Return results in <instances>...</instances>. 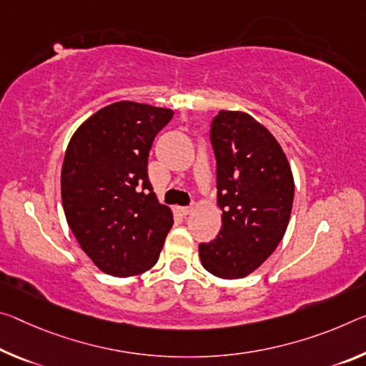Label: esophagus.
I'll return each mask as SVG.
<instances>
[{
	"label": "esophagus",
	"mask_w": 366,
	"mask_h": 366,
	"mask_svg": "<svg viewBox=\"0 0 366 366\" xmlns=\"http://www.w3.org/2000/svg\"><path fill=\"white\" fill-rule=\"evenodd\" d=\"M190 212H192V205H189V207H179V213H181L182 217H185V214H189Z\"/></svg>",
	"instance_id": "1"
}]
</instances>
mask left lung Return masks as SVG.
Here are the masks:
<instances>
[{"mask_svg": "<svg viewBox=\"0 0 366 366\" xmlns=\"http://www.w3.org/2000/svg\"><path fill=\"white\" fill-rule=\"evenodd\" d=\"M210 142L217 159L222 229L202 242V265L233 280L251 274L275 251L292 213L295 182L274 135L249 114L219 110Z\"/></svg>", "mask_w": 366, "mask_h": 366, "instance_id": "8db88e82", "label": "left lung"}]
</instances>
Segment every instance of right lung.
I'll return each instance as SVG.
<instances>
[{
	"instance_id": "add662e5",
	"label": "right lung",
	"mask_w": 366,
	"mask_h": 366,
	"mask_svg": "<svg viewBox=\"0 0 366 366\" xmlns=\"http://www.w3.org/2000/svg\"><path fill=\"white\" fill-rule=\"evenodd\" d=\"M172 115L171 109L120 101L91 115L68 143L63 210L81 249L109 275L152 269L174 223L147 171L154 137Z\"/></svg>"
}]
</instances>
